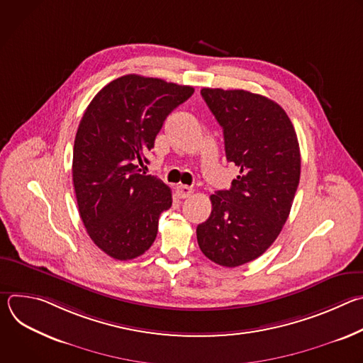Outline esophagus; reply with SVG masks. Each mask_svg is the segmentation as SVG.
I'll return each instance as SVG.
<instances>
[{"label": "esophagus", "mask_w": 363, "mask_h": 363, "mask_svg": "<svg viewBox=\"0 0 363 363\" xmlns=\"http://www.w3.org/2000/svg\"><path fill=\"white\" fill-rule=\"evenodd\" d=\"M192 192H194V191H192V188H191V186H188V185H178V186H177V189H175L177 196H178V198H181V199L188 198Z\"/></svg>", "instance_id": "1"}]
</instances>
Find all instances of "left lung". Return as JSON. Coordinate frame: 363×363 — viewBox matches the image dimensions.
Listing matches in <instances>:
<instances>
[{
	"label": "left lung",
	"instance_id": "obj_1",
	"mask_svg": "<svg viewBox=\"0 0 363 363\" xmlns=\"http://www.w3.org/2000/svg\"><path fill=\"white\" fill-rule=\"evenodd\" d=\"M201 94L224 132L225 157L240 174L211 195L213 211L196 227L201 251L224 267L260 257L289 218L300 181V147L284 109L247 90L203 87Z\"/></svg>",
	"mask_w": 363,
	"mask_h": 363
}]
</instances>
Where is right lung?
Listing matches in <instances>:
<instances>
[{
	"label": "right lung",
	"mask_w": 363,
	"mask_h": 363,
	"mask_svg": "<svg viewBox=\"0 0 363 363\" xmlns=\"http://www.w3.org/2000/svg\"><path fill=\"white\" fill-rule=\"evenodd\" d=\"M194 93L191 86L139 74L103 87L87 106L74 139L73 185L91 241L116 260L142 255L172 205L161 179L140 174L167 116Z\"/></svg>",
	"instance_id": "add662e5"
}]
</instances>
